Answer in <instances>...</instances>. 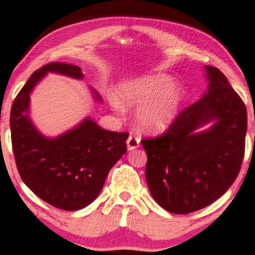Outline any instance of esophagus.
<instances>
[{"label": "esophagus", "mask_w": 255, "mask_h": 255, "mask_svg": "<svg viewBox=\"0 0 255 255\" xmlns=\"http://www.w3.org/2000/svg\"><path fill=\"white\" fill-rule=\"evenodd\" d=\"M140 146V139L136 136H133V135H129V137L127 139V148L129 151H133L135 150Z\"/></svg>", "instance_id": "obj_1"}]
</instances>
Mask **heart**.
<instances>
[{
	"mask_svg": "<svg viewBox=\"0 0 255 255\" xmlns=\"http://www.w3.org/2000/svg\"><path fill=\"white\" fill-rule=\"evenodd\" d=\"M174 79L164 73L144 75L126 81L119 90V101L111 98L116 110L126 108L139 109L137 127L151 134L164 133L180 115L184 92L174 85Z\"/></svg>",
	"mask_w": 255,
	"mask_h": 255,
	"instance_id": "heart-1",
	"label": "heart"
}]
</instances>
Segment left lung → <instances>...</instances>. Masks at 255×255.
I'll use <instances>...</instances> for the list:
<instances>
[{
  "label": "left lung",
  "mask_w": 255,
  "mask_h": 255,
  "mask_svg": "<svg viewBox=\"0 0 255 255\" xmlns=\"http://www.w3.org/2000/svg\"><path fill=\"white\" fill-rule=\"evenodd\" d=\"M207 91L182 110L163 135L141 140L145 175L158 205L186 215L221 198L238 177L245 154L247 110L219 69L205 66ZM212 123L209 128L204 125Z\"/></svg>",
  "instance_id": "8db88e82"
}]
</instances>
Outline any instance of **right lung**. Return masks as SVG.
<instances>
[{"instance_id":"add662e5","label":"right lung","mask_w":255,"mask_h":255,"mask_svg":"<svg viewBox=\"0 0 255 255\" xmlns=\"http://www.w3.org/2000/svg\"><path fill=\"white\" fill-rule=\"evenodd\" d=\"M48 73L83 79L74 64L51 62L31 75L10 111L11 145L22 181L45 203L77 211L90 205L103 188L110 169L127 151L128 133L105 130L86 118L55 137L43 135L30 119V95ZM93 98L102 102L95 89Z\"/></svg>"}]
</instances>
